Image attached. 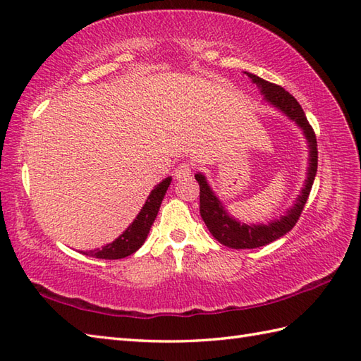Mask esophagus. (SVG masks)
Masks as SVG:
<instances>
[{"label": "esophagus", "instance_id": "obj_1", "mask_svg": "<svg viewBox=\"0 0 361 361\" xmlns=\"http://www.w3.org/2000/svg\"><path fill=\"white\" fill-rule=\"evenodd\" d=\"M192 175V164L189 163H181L176 166L175 169V178L176 180H183V178H188V176Z\"/></svg>", "mask_w": 361, "mask_h": 361}]
</instances>
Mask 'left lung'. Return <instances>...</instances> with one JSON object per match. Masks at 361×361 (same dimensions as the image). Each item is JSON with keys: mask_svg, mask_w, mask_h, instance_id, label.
Instances as JSON below:
<instances>
[{"mask_svg": "<svg viewBox=\"0 0 361 361\" xmlns=\"http://www.w3.org/2000/svg\"><path fill=\"white\" fill-rule=\"evenodd\" d=\"M247 75L260 88V93L264 94V99L268 104H271L276 109H279L283 114H287L291 121H295L296 124L302 128V132L309 142L310 158L307 180H305L301 195L296 198L295 206L286 214V216H282L279 220L270 221L268 225H247L233 219L225 211L224 206H221L219 198L214 195L208 181L204 178V175H195V180L198 181V185H200V216L206 226H208L209 233L216 237L221 245L235 250L259 248L278 240L282 235H286L290 229L296 225L299 217H301V212L310 195L318 167L317 136L312 126L309 124L307 118H305L302 106L299 105L296 99L282 87L260 79L251 73H247Z\"/></svg>", "mask_w": 361, "mask_h": 361, "instance_id": "left-lung-1", "label": "left lung"}]
</instances>
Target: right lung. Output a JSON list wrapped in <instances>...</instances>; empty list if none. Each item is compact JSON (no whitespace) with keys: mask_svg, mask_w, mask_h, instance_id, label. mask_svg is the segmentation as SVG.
Returning <instances> with one entry per match:
<instances>
[{"mask_svg":"<svg viewBox=\"0 0 361 361\" xmlns=\"http://www.w3.org/2000/svg\"><path fill=\"white\" fill-rule=\"evenodd\" d=\"M171 181H172L171 176H167L166 180H163L158 186H155V189H153L150 195L147 197V202H145V204L142 206V209L133 220V224L130 225L116 240L105 245V247H102L101 250L88 251V255L87 252H83V255L97 257V259L111 260V259L127 257L130 255H133L136 250H140L141 245L145 242V239H147V234L150 231L153 221L157 219L161 202H163L166 190L169 185H171Z\"/></svg>","mask_w":361,"mask_h":361,"instance_id":"obj_1","label":"right lung"}]
</instances>
